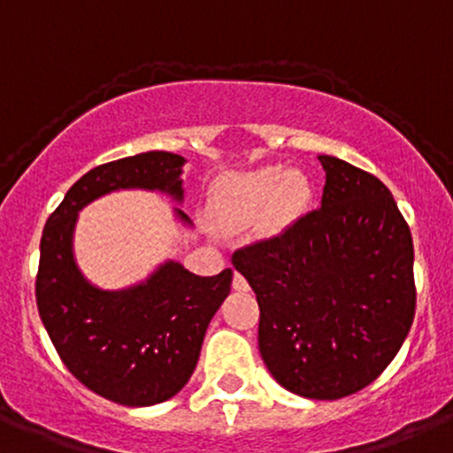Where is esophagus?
Returning <instances> with one entry per match:
<instances>
[{"mask_svg":"<svg viewBox=\"0 0 453 453\" xmlns=\"http://www.w3.org/2000/svg\"><path fill=\"white\" fill-rule=\"evenodd\" d=\"M232 288L239 290V293H246V290H250V286H248V279L243 274L234 273V277H232Z\"/></svg>","mask_w":453,"mask_h":453,"instance_id":"obj_1","label":"esophagus"}]
</instances>
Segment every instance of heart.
I'll use <instances>...</instances> for the list:
<instances>
[{"mask_svg": "<svg viewBox=\"0 0 453 453\" xmlns=\"http://www.w3.org/2000/svg\"><path fill=\"white\" fill-rule=\"evenodd\" d=\"M311 198V185L299 172H286L279 165L230 176L219 188V210L230 221H248L270 205L277 221H290Z\"/></svg>", "mask_w": 453, "mask_h": 453, "instance_id": "obj_1", "label": "heart"}]
</instances>
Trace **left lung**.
I'll list each match as a JSON object with an SVG mask.
<instances>
[{"mask_svg":"<svg viewBox=\"0 0 453 453\" xmlns=\"http://www.w3.org/2000/svg\"><path fill=\"white\" fill-rule=\"evenodd\" d=\"M322 207L232 255L259 303V350L273 378L311 400L369 387L416 315L413 241L378 176L335 156Z\"/></svg>","mask_w":453,"mask_h":453,"instance_id":"1","label":"left lung"}]
</instances>
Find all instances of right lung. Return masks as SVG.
Here are the masks:
<instances>
[{
    "mask_svg": "<svg viewBox=\"0 0 453 453\" xmlns=\"http://www.w3.org/2000/svg\"><path fill=\"white\" fill-rule=\"evenodd\" d=\"M183 156L147 151L93 167L71 185L42 234L35 277L42 324L66 369L125 407L165 403L188 384L207 324L230 295L232 270L198 277L169 261L147 284L104 293L80 274L71 234L78 210L113 189H160L183 198ZM179 217L188 221L180 210Z\"/></svg>",
    "mask_w": 453,
    "mask_h": 453,
    "instance_id": "1",
    "label": "right lung"
}]
</instances>
